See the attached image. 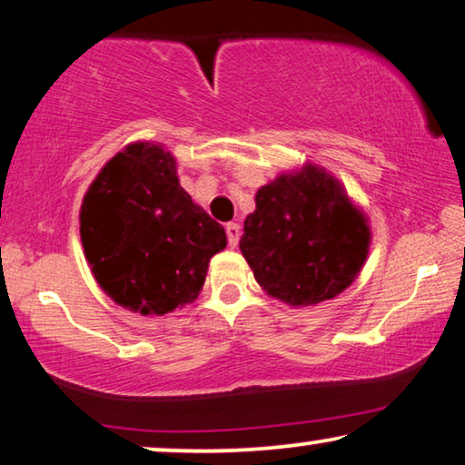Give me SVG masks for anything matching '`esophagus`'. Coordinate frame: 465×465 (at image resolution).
Here are the masks:
<instances>
[{
  "label": "esophagus",
  "instance_id": "34e87169",
  "mask_svg": "<svg viewBox=\"0 0 465 465\" xmlns=\"http://www.w3.org/2000/svg\"><path fill=\"white\" fill-rule=\"evenodd\" d=\"M226 237H228V243H231V247H234L239 243V237H241V226L234 224V222H231V224H226Z\"/></svg>",
  "mask_w": 465,
  "mask_h": 465
}]
</instances>
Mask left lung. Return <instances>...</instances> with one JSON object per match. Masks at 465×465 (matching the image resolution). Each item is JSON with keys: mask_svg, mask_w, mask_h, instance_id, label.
Segmentation results:
<instances>
[{"mask_svg": "<svg viewBox=\"0 0 465 465\" xmlns=\"http://www.w3.org/2000/svg\"><path fill=\"white\" fill-rule=\"evenodd\" d=\"M368 243L364 215L339 182L309 164L258 190L256 212L245 218L239 247L271 296L309 307L351 285Z\"/></svg>", "mask_w": 465, "mask_h": 465, "instance_id": "1", "label": "left lung"}]
</instances>
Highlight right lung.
<instances>
[{
    "label": "right lung",
    "instance_id": "right-lung-1",
    "mask_svg": "<svg viewBox=\"0 0 465 465\" xmlns=\"http://www.w3.org/2000/svg\"><path fill=\"white\" fill-rule=\"evenodd\" d=\"M80 234L97 283L120 307L163 315L193 302L226 232L180 186L175 161L133 143L101 169L80 212Z\"/></svg>",
    "mask_w": 465,
    "mask_h": 465
}]
</instances>
